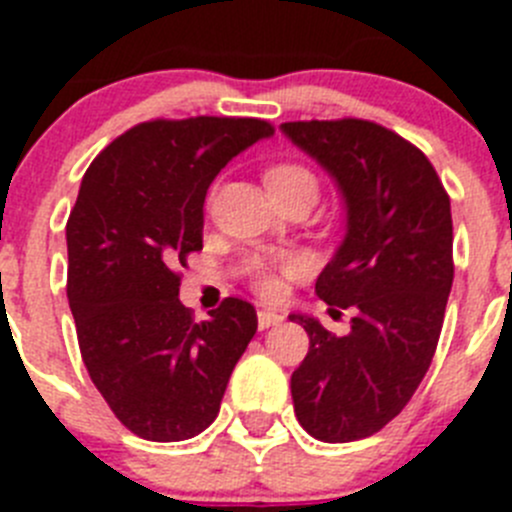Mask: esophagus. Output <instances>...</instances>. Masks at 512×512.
<instances>
[{
    "label": "esophagus",
    "mask_w": 512,
    "mask_h": 512,
    "mask_svg": "<svg viewBox=\"0 0 512 512\" xmlns=\"http://www.w3.org/2000/svg\"><path fill=\"white\" fill-rule=\"evenodd\" d=\"M282 323V315L274 310H259V328L266 330L271 328V325H279Z\"/></svg>",
    "instance_id": "esophagus-1"
}]
</instances>
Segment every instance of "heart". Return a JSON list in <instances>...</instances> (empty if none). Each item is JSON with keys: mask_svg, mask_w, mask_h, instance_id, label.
Masks as SVG:
<instances>
[{"mask_svg": "<svg viewBox=\"0 0 512 512\" xmlns=\"http://www.w3.org/2000/svg\"><path fill=\"white\" fill-rule=\"evenodd\" d=\"M264 182L269 194L277 202L287 200V197H305L310 205L318 200V176L312 174L307 166L295 164V161H284V164H274L266 169ZM279 271H289L287 261L282 264H253L251 269V284L261 297H277L282 282H279Z\"/></svg>", "mask_w": 512, "mask_h": 512, "instance_id": "1", "label": "heart"}]
</instances>
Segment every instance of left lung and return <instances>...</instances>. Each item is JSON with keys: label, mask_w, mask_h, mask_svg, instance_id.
I'll use <instances>...</instances> for the list:
<instances>
[{"label": "left lung", "mask_w": 512, "mask_h": 512, "mask_svg": "<svg viewBox=\"0 0 512 512\" xmlns=\"http://www.w3.org/2000/svg\"><path fill=\"white\" fill-rule=\"evenodd\" d=\"M282 130L346 197V241L315 292L330 315L354 312L348 336L292 315L310 336L292 374L295 415L318 441H359L402 413L436 354L454 282L451 202L428 156L379 122L297 120Z\"/></svg>", "instance_id": "left-lung-1"}]
</instances>
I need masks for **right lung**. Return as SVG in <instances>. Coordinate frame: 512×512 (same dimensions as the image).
I'll list each match as a JSON object with an SVG mask.
<instances>
[{"label": "right lung", "mask_w": 512, "mask_h": 512, "mask_svg": "<svg viewBox=\"0 0 512 512\" xmlns=\"http://www.w3.org/2000/svg\"><path fill=\"white\" fill-rule=\"evenodd\" d=\"M271 133L259 117H156L117 135L81 179L66 223L79 351L115 418L146 441L205 431L256 333L238 297L197 323L179 269L202 251L212 179Z\"/></svg>", "instance_id": "add662e5"}]
</instances>
